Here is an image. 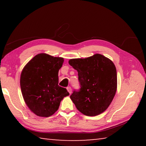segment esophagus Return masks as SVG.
I'll return each instance as SVG.
<instances>
[{"mask_svg":"<svg viewBox=\"0 0 146 146\" xmlns=\"http://www.w3.org/2000/svg\"><path fill=\"white\" fill-rule=\"evenodd\" d=\"M67 90L68 91V92L70 93V94H71V92H72V91H71V87H68L67 88Z\"/></svg>","mask_w":146,"mask_h":146,"instance_id":"obj_1","label":"esophagus"}]
</instances>
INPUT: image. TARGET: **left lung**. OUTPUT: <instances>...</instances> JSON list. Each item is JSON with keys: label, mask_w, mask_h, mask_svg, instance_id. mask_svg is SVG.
<instances>
[{"label": "left lung", "mask_w": 146, "mask_h": 146, "mask_svg": "<svg viewBox=\"0 0 146 146\" xmlns=\"http://www.w3.org/2000/svg\"><path fill=\"white\" fill-rule=\"evenodd\" d=\"M69 64L78 71L79 91L70 98L86 116H97L107 110L117 89V70L110 58L96 53L85 58H72Z\"/></svg>", "instance_id": "obj_1"}]
</instances>
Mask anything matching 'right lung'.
I'll list each match as a JSON object with an SVG mask.
<instances>
[{
	"label": "right lung",
	"mask_w": 146,
	"mask_h": 146,
	"mask_svg": "<svg viewBox=\"0 0 146 146\" xmlns=\"http://www.w3.org/2000/svg\"><path fill=\"white\" fill-rule=\"evenodd\" d=\"M64 58L39 53L21 72L20 84L26 104L34 114L48 117L58 110L61 100L70 93L58 84V71Z\"/></svg>",
	"instance_id": "right-lung-1"
}]
</instances>
